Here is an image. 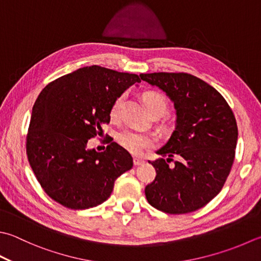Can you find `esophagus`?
Wrapping results in <instances>:
<instances>
[{"mask_svg": "<svg viewBox=\"0 0 261 261\" xmlns=\"http://www.w3.org/2000/svg\"><path fill=\"white\" fill-rule=\"evenodd\" d=\"M134 163H135L136 166H139V165L144 164L145 161L142 160V158H140V157H135V158H134Z\"/></svg>", "mask_w": 261, "mask_h": 261, "instance_id": "esophagus-1", "label": "esophagus"}]
</instances>
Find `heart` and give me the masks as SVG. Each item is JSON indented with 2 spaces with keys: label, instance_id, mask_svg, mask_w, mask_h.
I'll return each instance as SVG.
<instances>
[{
  "label": "heart",
  "instance_id": "1",
  "mask_svg": "<svg viewBox=\"0 0 261 261\" xmlns=\"http://www.w3.org/2000/svg\"><path fill=\"white\" fill-rule=\"evenodd\" d=\"M144 100L149 113L157 111L162 115H164L167 112V101L165 97L161 94L155 93V91H148V93L144 95ZM122 101H123V96H120L119 98L115 99L111 109L112 117L119 116ZM117 140L127 150L135 152V154H138V152H140L147 147H150L152 145V141H154L151 137L132 129H126L120 132L119 136H117Z\"/></svg>",
  "mask_w": 261,
  "mask_h": 261
}]
</instances>
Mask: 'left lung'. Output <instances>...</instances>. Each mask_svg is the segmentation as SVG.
<instances>
[{
    "label": "left lung",
    "instance_id": "obj_1",
    "mask_svg": "<svg viewBox=\"0 0 261 261\" xmlns=\"http://www.w3.org/2000/svg\"><path fill=\"white\" fill-rule=\"evenodd\" d=\"M141 80L164 91L174 104L175 127L156 151L161 158L154 182L145 188L148 202L168 214H186L215 198L231 171L238 142L232 110L218 91L188 73H141ZM173 156L178 160L171 167Z\"/></svg>",
    "mask_w": 261,
    "mask_h": 261
}]
</instances>
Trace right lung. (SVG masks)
Segmentation results:
<instances>
[{"mask_svg":"<svg viewBox=\"0 0 261 261\" xmlns=\"http://www.w3.org/2000/svg\"><path fill=\"white\" fill-rule=\"evenodd\" d=\"M134 73L91 65L60 76L36 99L27 135L29 164L47 195L71 209L103 203L114 182L134 166L129 151L110 142L104 151L88 148L103 134L116 98L140 83Z\"/></svg>","mask_w":261,"mask_h":261,"instance_id":"obj_1","label":"right lung"}]
</instances>
